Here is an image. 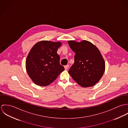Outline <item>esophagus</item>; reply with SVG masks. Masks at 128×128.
I'll return each mask as SVG.
<instances>
[{
    "instance_id": "1",
    "label": "esophagus",
    "mask_w": 128,
    "mask_h": 128,
    "mask_svg": "<svg viewBox=\"0 0 128 128\" xmlns=\"http://www.w3.org/2000/svg\"><path fill=\"white\" fill-rule=\"evenodd\" d=\"M69 65H68V64H67L66 66H64V68H65V70H68V68H69Z\"/></svg>"
}]
</instances>
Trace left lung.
Returning a JSON list of instances; mask_svg holds the SVG:
<instances>
[{
	"mask_svg": "<svg viewBox=\"0 0 128 128\" xmlns=\"http://www.w3.org/2000/svg\"><path fill=\"white\" fill-rule=\"evenodd\" d=\"M75 53L74 63L68 70L73 80L82 87L94 86L105 71V62L100 51L91 42L83 40L68 41Z\"/></svg>",
	"mask_w": 128,
	"mask_h": 128,
	"instance_id": "obj_1",
	"label": "left lung"
}]
</instances>
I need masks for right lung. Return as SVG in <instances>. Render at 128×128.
<instances>
[{"instance_id":"add662e5","label":"right lung","mask_w":128,"mask_h":128,"mask_svg":"<svg viewBox=\"0 0 128 128\" xmlns=\"http://www.w3.org/2000/svg\"><path fill=\"white\" fill-rule=\"evenodd\" d=\"M61 45L60 42L44 40L36 43L30 50L26 68L30 77L37 85H49L64 70L56 53Z\"/></svg>"}]
</instances>
